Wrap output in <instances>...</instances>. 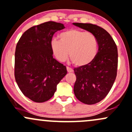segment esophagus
Masks as SVG:
<instances>
[{"mask_svg": "<svg viewBox=\"0 0 132 132\" xmlns=\"http://www.w3.org/2000/svg\"><path fill=\"white\" fill-rule=\"evenodd\" d=\"M66 69H67V71L68 72V73H72V72L73 71V69L69 67H66Z\"/></svg>", "mask_w": 132, "mask_h": 132, "instance_id": "1", "label": "esophagus"}]
</instances>
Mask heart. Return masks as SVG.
<instances>
[{"instance_id":"b5f03b06","label":"heart","mask_w":132,"mask_h":132,"mask_svg":"<svg viewBox=\"0 0 132 132\" xmlns=\"http://www.w3.org/2000/svg\"><path fill=\"white\" fill-rule=\"evenodd\" d=\"M59 39L51 40L52 52L59 62L66 61L69 55L76 66L82 67L90 64L98 54V40L92 32L70 29L61 33Z\"/></svg>"}]
</instances>
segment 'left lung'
I'll list each match as a JSON object with an SVG mask.
<instances>
[{
    "label": "left lung",
    "instance_id": "left-lung-1",
    "mask_svg": "<svg viewBox=\"0 0 132 132\" xmlns=\"http://www.w3.org/2000/svg\"><path fill=\"white\" fill-rule=\"evenodd\" d=\"M73 24L94 34L98 40V52L95 60L88 66L74 69L76 76L75 96L83 103L93 105L106 97L115 82L118 50L110 34L102 27L92 24Z\"/></svg>",
    "mask_w": 132,
    "mask_h": 132
}]
</instances>
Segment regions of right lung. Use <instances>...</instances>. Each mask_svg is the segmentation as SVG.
Masks as SVG:
<instances>
[{"instance_id": "add662e5", "label": "right lung", "mask_w": 132, "mask_h": 132, "mask_svg": "<svg viewBox=\"0 0 132 132\" xmlns=\"http://www.w3.org/2000/svg\"><path fill=\"white\" fill-rule=\"evenodd\" d=\"M63 24L48 21L34 26L22 35L15 52L14 76L21 91L36 103L51 98L67 73L66 66L53 58L51 40Z\"/></svg>"}]
</instances>
